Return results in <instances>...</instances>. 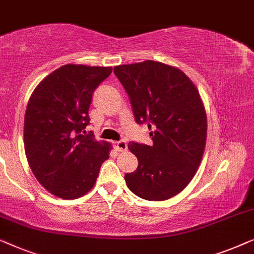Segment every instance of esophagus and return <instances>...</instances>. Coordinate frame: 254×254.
<instances>
[{"label": "esophagus", "mask_w": 254, "mask_h": 254, "mask_svg": "<svg viewBox=\"0 0 254 254\" xmlns=\"http://www.w3.org/2000/svg\"><path fill=\"white\" fill-rule=\"evenodd\" d=\"M115 148L117 149V151L122 152V151H127V144L126 140H119V141H115Z\"/></svg>", "instance_id": "esophagus-1"}]
</instances>
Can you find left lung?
<instances>
[{
    "label": "left lung",
    "mask_w": 254,
    "mask_h": 254,
    "mask_svg": "<svg viewBox=\"0 0 254 254\" xmlns=\"http://www.w3.org/2000/svg\"><path fill=\"white\" fill-rule=\"evenodd\" d=\"M114 73L153 141L128 142L138 168L124 176L127 188L146 200L174 197L193 178L205 149L207 119L197 87L183 71L151 60L115 66Z\"/></svg>",
    "instance_id": "1"
}]
</instances>
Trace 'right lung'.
<instances>
[{"instance_id": "obj_1", "label": "right lung", "mask_w": 254, "mask_h": 254, "mask_svg": "<svg viewBox=\"0 0 254 254\" xmlns=\"http://www.w3.org/2000/svg\"><path fill=\"white\" fill-rule=\"evenodd\" d=\"M112 66L66 64L45 78L27 103L24 145L28 164L56 197L77 199L94 185L110 144L99 142L90 124L92 95Z\"/></svg>"}]
</instances>
